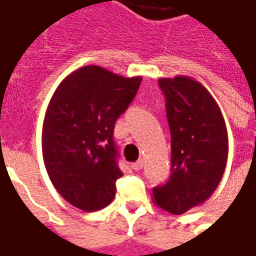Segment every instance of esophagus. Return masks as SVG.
I'll list each match as a JSON object with an SVG mask.
<instances>
[{
  "label": "esophagus",
  "mask_w": 256,
  "mask_h": 256,
  "mask_svg": "<svg viewBox=\"0 0 256 256\" xmlns=\"http://www.w3.org/2000/svg\"><path fill=\"white\" fill-rule=\"evenodd\" d=\"M131 166H132V170H135V171H140V170H142L144 161H136V162H134Z\"/></svg>",
  "instance_id": "obj_1"
}]
</instances>
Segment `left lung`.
<instances>
[{"label":"left lung","mask_w":256,"mask_h":256,"mask_svg":"<svg viewBox=\"0 0 256 256\" xmlns=\"http://www.w3.org/2000/svg\"><path fill=\"white\" fill-rule=\"evenodd\" d=\"M171 131V176L152 190L156 206L181 215L202 205L220 185L228 160V132L220 105L186 75L160 78Z\"/></svg>","instance_id":"left-lung-1"}]
</instances>
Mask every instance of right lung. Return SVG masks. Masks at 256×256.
<instances>
[{
	"instance_id": "1",
	"label": "right lung",
	"mask_w": 256,
	"mask_h": 256,
	"mask_svg": "<svg viewBox=\"0 0 256 256\" xmlns=\"http://www.w3.org/2000/svg\"><path fill=\"white\" fill-rule=\"evenodd\" d=\"M142 76H121L98 65L81 66L56 86L42 124V158L58 194L81 211L110 205L122 176L112 140Z\"/></svg>"
}]
</instances>
